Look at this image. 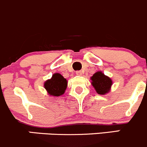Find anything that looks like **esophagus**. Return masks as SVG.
Instances as JSON below:
<instances>
[{"label":"esophagus","mask_w":147,"mask_h":147,"mask_svg":"<svg viewBox=\"0 0 147 147\" xmlns=\"http://www.w3.org/2000/svg\"><path fill=\"white\" fill-rule=\"evenodd\" d=\"M76 75L78 76H81L82 75V71H77L76 72Z\"/></svg>","instance_id":"esophagus-1"}]
</instances>
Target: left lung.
<instances>
[{
  "mask_svg": "<svg viewBox=\"0 0 147 147\" xmlns=\"http://www.w3.org/2000/svg\"><path fill=\"white\" fill-rule=\"evenodd\" d=\"M91 84L95 88L96 91L100 95H104L111 90L112 81L107 76L104 75L101 71L95 73L91 77Z\"/></svg>",
  "mask_w": 147,
  "mask_h": 147,
  "instance_id": "1",
  "label": "left lung"
}]
</instances>
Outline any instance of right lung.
I'll return each mask as SVG.
<instances>
[{
  "mask_svg": "<svg viewBox=\"0 0 147 147\" xmlns=\"http://www.w3.org/2000/svg\"><path fill=\"white\" fill-rule=\"evenodd\" d=\"M67 81L60 74L56 73L52 76L51 79L44 83V88L48 94L53 96H59L64 94L67 88Z\"/></svg>",
  "mask_w": 147,
  "mask_h": 147,
  "instance_id": "obj_1",
  "label": "right lung"
}]
</instances>
